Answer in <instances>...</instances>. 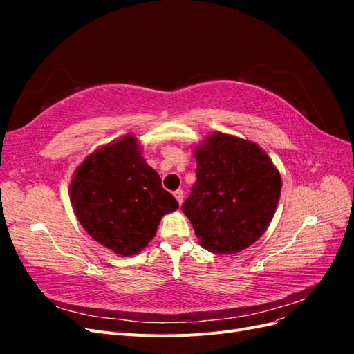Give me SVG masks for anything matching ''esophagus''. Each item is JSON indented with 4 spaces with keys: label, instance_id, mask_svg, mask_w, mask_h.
I'll list each match as a JSON object with an SVG mask.
<instances>
[{
    "label": "esophagus",
    "instance_id": "obj_1",
    "mask_svg": "<svg viewBox=\"0 0 354 354\" xmlns=\"http://www.w3.org/2000/svg\"><path fill=\"white\" fill-rule=\"evenodd\" d=\"M174 196H176L177 202H178L180 205H181V202H183V198H185V195H183V190H181V189H177V190L174 192Z\"/></svg>",
    "mask_w": 354,
    "mask_h": 354
}]
</instances>
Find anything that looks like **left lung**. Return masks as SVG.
Returning <instances> with one entry per match:
<instances>
[{"instance_id": "obj_1", "label": "left lung", "mask_w": 354, "mask_h": 354, "mask_svg": "<svg viewBox=\"0 0 354 354\" xmlns=\"http://www.w3.org/2000/svg\"><path fill=\"white\" fill-rule=\"evenodd\" d=\"M196 183L181 209L207 251L248 248L269 227L282 180L260 146L214 133L195 151Z\"/></svg>"}]
</instances>
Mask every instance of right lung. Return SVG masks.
Returning a JSON list of instances; mask_svg holds the SVG:
<instances>
[{
    "label": "right lung",
    "instance_id": "add662e5",
    "mask_svg": "<svg viewBox=\"0 0 354 354\" xmlns=\"http://www.w3.org/2000/svg\"><path fill=\"white\" fill-rule=\"evenodd\" d=\"M69 189L81 226L124 257L140 252L162 216L178 208L156 171L145 162L133 136L91 153L75 171Z\"/></svg>",
    "mask_w": 354,
    "mask_h": 354
}]
</instances>
